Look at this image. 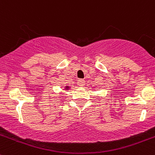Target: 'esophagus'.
<instances>
[{"mask_svg": "<svg viewBox=\"0 0 155 155\" xmlns=\"http://www.w3.org/2000/svg\"><path fill=\"white\" fill-rule=\"evenodd\" d=\"M77 84H78V85H79V86H84V85H85V80H84V79H79V80L77 81Z\"/></svg>", "mask_w": 155, "mask_h": 155, "instance_id": "obj_1", "label": "esophagus"}]
</instances>
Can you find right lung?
<instances>
[{
	"instance_id": "add662e5",
	"label": "right lung",
	"mask_w": 155,
	"mask_h": 155,
	"mask_svg": "<svg viewBox=\"0 0 155 155\" xmlns=\"http://www.w3.org/2000/svg\"><path fill=\"white\" fill-rule=\"evenodd\" d=\"M66 88H67H67H69V87L67 86V87H66Z\"/></svg>"
}]
</instances>
